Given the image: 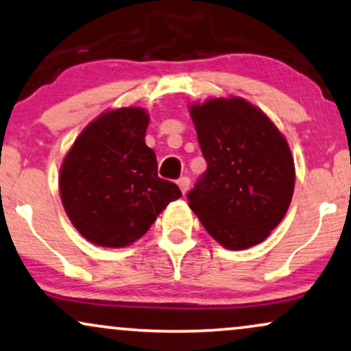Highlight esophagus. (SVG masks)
<instances>
[{
	"mask_svg": "<svg viewBox=\"0 0 351 351\" xmlns=\"http://www.w3.org/2000/svg\"><path fill=\"white\" fill-rule=\"evenodd\" d=\"M177 185L180 186V190H182V193H186V190H189V186H190V177H186V176H184V177H180L179 180H177Z\"/></svg>",
	"mask_w": 351,
	"mask_h": 351,
	"instance_id": "esophagus-1",
	"label": "esophagus"
}]
</instances>
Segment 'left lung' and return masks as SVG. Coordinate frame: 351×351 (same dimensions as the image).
I'll use <instances>...</instances> for the list:
<instances>
[{
  "instance_id": "1",
  "label": "left lung",
  "mask_w": 351,
  "mask_h": 351,
  "mask_svg": "<svg viewBox=\"0 0 351 351\" xmlns=\"http://www.w3.org/2000/svg\"><path fill=\"white\" fill-rule=\"evenodd\" d=\"M206 171L189 204L222 247L261 243L292 202L295 166L285 138L242 98H215L190 109Z\"/></svg>"
}]
</instances>
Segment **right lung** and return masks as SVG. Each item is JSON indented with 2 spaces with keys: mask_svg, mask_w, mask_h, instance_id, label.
Listing matches in <instances>:
<instances>
[{
  "mask_svg": "<svg viewBox=\"0 0 351 351\" xmlns=\"http://www.w3.org/2000/svg\"><path fill=\"white\" fill-rule=\"evenodd\" d=\"M148 114L121 108L88 124L67 153L59 192L69 219L86 240L121 248L140 239L167 204L182 197L158 176L145 143Z\"/></svg>",
  "mask_w": 351,
  "mask_h": 351,
  "instance_id": "1",
  "label": "right lung"
}]
</instances>
